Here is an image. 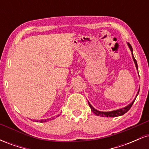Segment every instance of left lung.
Returning <instances> with one entry per match:
<instances>
[{"label": "left lung", "mask_w": 149, "mask_h": 149, "mask_svg": "<svg viewBox=\"0 0 149 149\" xmlns=\"http://www.w3.org/2000/svg\"><path fill=\"white\" fill-rule=\"evenodd\" d=\"M128 46H129L130 48L131 52H132V47L130 44L128 43ZM132 58H133V60H134V64H135V66H136V69L138 70L137 63H136V59H135L134 56H133V54H132ZM139 92H138V94H139ZM136 97H137V95H136ZM134 101H135V100L133 101V102H132L130 104H129V105L127 106L126 107H124V108H123V109H118V110L113 111H109V112H102V111H97L95 109H94V108L92 107V106L90 103H89V102H88V104H89V106H90V109H91V110L92 111V112L95 113L97 116H102V117H104V116H105V117H117V116H122V115H123V114L125 113H127L128 111L130 109V108L132 107V104L134 102Z\"/></svg>", "instance_id": "left-lung-1"}]
</instances>
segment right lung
I'll return each instance as SVG.
<instances>
[{"label":"right lung","instance_id":"right-lung-1","mask_svg":"<svg viewBox=\"0 0 149 149\" xmlns=\"http://www.w3.org/2000/svg\"><path fill=\"white\" fill-rule=\"evenodd\" d=\"M52 120L53 119H54V118H52ZM52 119H50V118H49V119H47V120H40V123H43V122H47V120H52ZM37 122H38V121H37Z\"/></svg>","mask_w":149,"mask_h":149}]
</instances>
